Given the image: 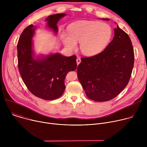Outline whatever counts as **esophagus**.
<instances>
[{
    "label": "esophagus",
    "mask_w": 147,
    "mask_h": 147,
    "mask_svg": "<svg viewBox=\"0 0 147 147\" xmlns=\"http://www.w3.org/2000/svg\"><path fill=\"white\" fill-rule=\"evenodd\" d=\"M76 61H77V66L80 63V62H81V59H80V58H77V60H76Z\"/></svg>",
    "instance_id": "obj_1"
}]
</instances>
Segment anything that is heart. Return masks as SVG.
I'll use <instances>...</instances> for the list:
<instances>
[{
  "instance_id": "1",
  "label": "heart",
  "mask_w": 147,
  "mask_h": 147,
  "mask_svg": "<svg viewBox=\"0 0 147 147\" xmlns=\"http://www.w3.org/2000/svg\"><path fill=\"white\" fill-rule=\"evenodd\" d=\"M68 34L62 32L60 38L64 46L69 51L77 49L80 42V51L86 56H94L101 52L112 37L109 26L93 21H82L69 25Z\"/></svg>"
}]
</instances>
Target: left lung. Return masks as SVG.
I'll list each match as a JSON object with an SVG mask.
<instances>
[{"label":"left lung","instance_id":"1","mask_svg":"<svg viewBox=\"0 0 147 147\" xmlns=\"http://www.w3.org/2000/svg\"><path fill=\"white\" fill-rule=\"evenodd\" d=\"M114 31L113 40L105 50L95 56L81 58L77 69L86 95L96 102L117 96L127 86L134 66V50L129 36L118 25Z\"/></svg>","mask_w":147,"mask_h":147}]
</instances>
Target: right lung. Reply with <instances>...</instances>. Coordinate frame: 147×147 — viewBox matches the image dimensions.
<instances>
[{"label":"right lung","instance_id":"add662e5","mask_svg":"<svg viewBox=\"0 0 147 147\" xmlns=\"http://www.w3.org/2000/svg\"><path fill=\"white\" fill-rule=\"evenodd\" d=\"M66 16V13H59L48 16L45 27L56 35L57 24ZM36 30V26L30 25L20 35L17 44L18 70L33 95L45 100H54L63 94L66 76L76 69L77 57L75 55L66 57L57 52L36 56L32 40Z\"/></svg>","mask_w":147,"mask_h":147}]
</instances>
